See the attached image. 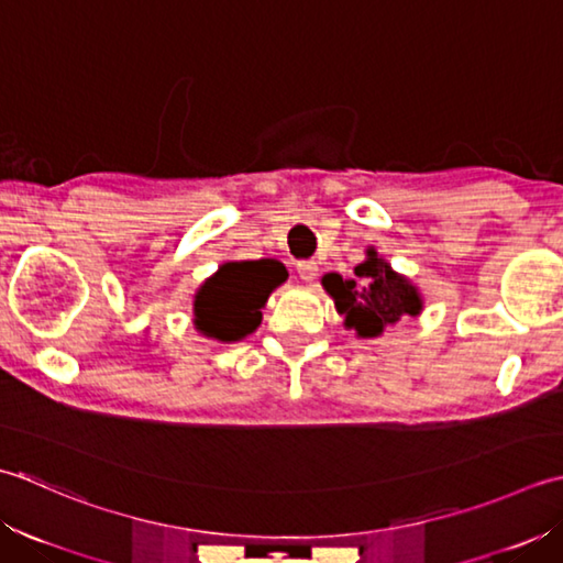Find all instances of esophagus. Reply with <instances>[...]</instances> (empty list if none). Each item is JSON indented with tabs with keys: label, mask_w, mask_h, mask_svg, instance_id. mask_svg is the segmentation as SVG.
Wrapping results in <instances>:
<instances>
[{
	"label": "esophagus",
	"mask_w": 563,
	"mask_h": 563,
	"mask_svg": "<svg viewBox=\"0 0 563 563\" xmlns=\"http://www.w3.org/2000/svg\"><path fill=\"white\" fill-rule=\"evenodd\" d=\"M296 272H298V277H301L303 282H313L318 277V262H313V260L298 262Z\"/></svg>",
	"instance_id": "obj_1"
}]
</instances>
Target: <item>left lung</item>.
<instances>
[{"instance_id": "left-lung-1", "label": "left lung", "mask_w": 563, "mask_h": 563, "mask_svg": "<svg viewBox=\"0 0 563 563\" xmlns=\"http://www.w3.org/2000/svg\"><path fill=\"white\" fill-rule=\"evenodd\" d=\"M354 277L357 279H342L338 272H330L320 284L335 301V311L345 318L342 325L354 330L360 340L382 338L398 320L422 313L426 301L418 286L396 272L374 247H366V257L354 267Z\"/></svg>"}]
</instances>
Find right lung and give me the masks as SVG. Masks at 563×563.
I'll list each match as a JSON object with an SVG mask.
<instances>
[{
	"instance_id": "right-lung-1",
	"label": "right lung",
	"mask_w": 563,
	"mask_h": 563,
	"mask_svg": "<svg viewBox=\"0 0 563 563\" xmlns=\"http://www.w3.org/2000/svg\"><path fill=\"white\" fill-rule=\"evenodd\" d=\"M289 272L277 260L225 262L194 294V328L216 342H240L262 323V308Z\"/></svg>"
}]
</instances>
